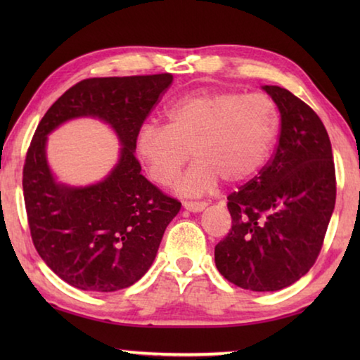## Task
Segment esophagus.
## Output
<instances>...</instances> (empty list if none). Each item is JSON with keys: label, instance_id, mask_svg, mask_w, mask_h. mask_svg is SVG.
I'll return each instance as SVG.
<instances>
[{"label": "esophagus", "instance_id": "34e87169", "mask_svg": "<svg viewBox=\"0 0 360 360\" xmlns=\"http://www.w3.org/2000/svg\"><path fill=\"white\" fill-rule=\"evenodd\" d=\"M206 206H208V203L206 202H184V208L187 211H192V212L203 211Z\"/></svg>", "mask_w": 360, "mask_h": 360}]
</instances>
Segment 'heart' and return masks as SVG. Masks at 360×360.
I'll list each match as a JSON object with an SVG mask.
<instances>
[{"mask_svg": "<svg viewBox=\"0 0 360 360\" xmlns=\"http://www.w3.org/2000/svg\"><path fill=\"white\" fill-rule=\"evenodd\" d=\"M167 125L146 124L136 135V154L152 179L174 181L191 152L197 158L178 181V191L202 195L222 178L236 184L264 167L279 131V109L264 94L198 90L176 100Z\"/></svg>", "mask_w": 360, "mask_h": 360, "instance_id": "obj_1", "label": "heart"}]
</instances>
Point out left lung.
Listing matches in <instances>:
<instances>
[{"label":"left lung","instance_id":"left-lung-1","mask_svg":"<svg viewBox=\"0 0 360 360\" xmlns=\"http://www.w3.org/2000/svg\"><path fill=\"white\" fill-rule=\"evenodd\" d=\"M281 114L279 143L259 174L230 193L231 229L214 248L227 281L254 292L288 288L321 252L337 198L332 146L319 115L278 85L262 87Z\"/></svg>","mask_w":360,"mask_h":360}]
</instances>
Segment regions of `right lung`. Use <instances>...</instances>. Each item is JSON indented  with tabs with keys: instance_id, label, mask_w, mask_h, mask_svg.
<instances>
[{
	"instance_id": "obj_1",
	"label": "right lung",
	"mask_w": 360,
	"mask_h": 360,
	"mask_svg": "<svg viewBox=\"0 0 360 360\" xmlns=\"http://www.w3.org/2000/svg\"><path fill=\"white\" fill-rule=\"evenodd\" d=\"M172 82L169 72L84 79L49 108L34 131L22 181L30 233L41 259L72 288L114 292L135 284L181 210L144 178L135 157L138 131ZM77 117L106 121L122 144L112 173L85 188L58 185L45 157L48 133Z\"/></svg>"
}]
</instances>
